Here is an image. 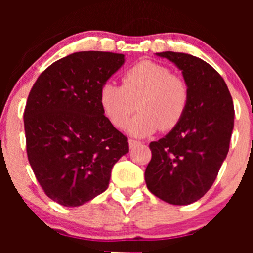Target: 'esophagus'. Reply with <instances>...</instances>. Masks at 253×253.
Segmentation results:
<instances>
[{
    "instance_id": "esophagus-1",
    "label": "esophagus",
    "mask_w": 253,
    "mask_h": 253,
    "mask_svg": "<svg viewBox=\"0 0 253 253\" xmlns=\"http://www.w3.org/2000/svg\"><path fill=\"white\" fill-rule=\"evenodd\" d=\"M141 143L140 141H136V140H133V139H129L128 140V145H129V149H134L135 146H138V145H140Z\"/></svg>"
}]
</instances>
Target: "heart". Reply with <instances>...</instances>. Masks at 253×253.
Here are the masks:
<instances>
[{
  "label": "heart",
  "mask_w": 253,
  "mask_h": 253,
  "mask_svg": "<svg viewBox=\"0 0 253 253\" xmlns=\"http://www.w3.org/2000/svg\"><path fill=\"white\" fill-rule=\"evenodd\" d=\"M121 83L120 86L107 82L100 90L101 108L117 128L126 126L135 103L139 114L127 125L134 136L172 129L184 115L189 102L188 84L163 64L141 60L125 72Z\"/></svg>",
  "instance_id": "b5f03b06"
}]
</instances>
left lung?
I'll use <instances>...</instances> for the list:
<instances>
[{"mask_svg": "<svg viewBox=\"0 0 253 253\" xmlns=\"http://www.w3.org/2000/svg\"><path fill=\"white\" fill-rule=\"evenodd\" d=\"M182 71L189 102L177 126L150 144L152 158L145 170L147 189L171 205L197 201L211 189L228 153L234 107L219 72L205 60L161 52Z\"/></svg>", "mask_w": 253, "mask_h": 253, "instance_id": "8db88e82", "label": "left lung"}]
</instances>
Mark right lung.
<instances>
[{
  "instance_id": "1",
  "label": "right lung",
  "mask_w": 253,
  "mask_h": 253,
  "mask_svg": "<svg viewBox=\"0 0 253 253\" xmlns=\"http://www.w3.org/2000/svg\"><path fill=\"white\" fill-rule=\"evenodd\" d=\"M125 63L120 53L83 51L54 62L38 77L24 123L30 164L45 194L77 207L108 188L128 141L100 104V90Z\"/></svg>"
}]
</instances>
